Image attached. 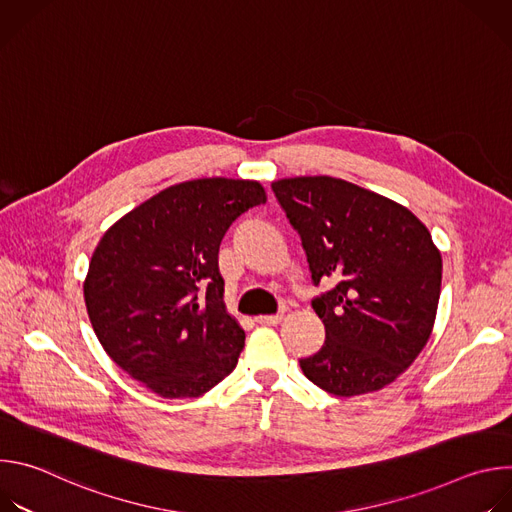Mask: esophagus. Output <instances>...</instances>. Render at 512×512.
<instances>
[{
    "mask_svg": "<svg viewBox=\"0 0 512 512\" xmlns=\"http://www.w3.org/2000/svg\"><path fill=\"white\" fill-rule=\"evenodd\" d=\"M283 320V314H271V316H257L255 322L261 326H277Z\"/></svg>",
    "mask_w": 512,
    "mask_h": 512,
    "instance_id": "34e87169",
    "label": "esophagus"
}]
</instances>
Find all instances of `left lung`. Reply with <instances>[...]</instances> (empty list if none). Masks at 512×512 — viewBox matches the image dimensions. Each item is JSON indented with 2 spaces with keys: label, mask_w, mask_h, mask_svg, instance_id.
Returning a JSON list of instances; mask_svg holds the SVG:
<instances>
[{
  "label": "left lung",
  "mask_w": 512,
  "mask_h": 512,
  "mask_svg": "<svg viewBox=\"0 0 512 512\" xmlns=\"http://www.w3.org/2000/svg\"><path fill=\"white\" fill-rule=\"evenodd\" d=\"M271 190L302 239L314 285L332 289L312 308L324 346L300 360L336 397L393 383L429 340L442 287V255L405 206L330 176L285 178Z\"/></svg>",
  "instance_id": "1"
}]
</instances>
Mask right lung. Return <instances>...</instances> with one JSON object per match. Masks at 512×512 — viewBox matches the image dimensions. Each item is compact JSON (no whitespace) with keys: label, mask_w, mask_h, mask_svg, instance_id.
Wrapping results in <instances>:
<instances>
[{"label":"right lung","mask_w":512,"mask_h":512,"mask_svg":"<svg viewBox=\"0 0 512 512\" xmlns=\"http://www.w3.org/2000/svg\"><path fill=\"white\" fill-rule=\"evenodd\" d=\"M253 180L202 178L145 200L99 241L85 304L105 352L166 399L200 397L237 367L245 332L223 304L218 247L263 204Z\"/></svg>","instance_id":"1"}]
</instances>
